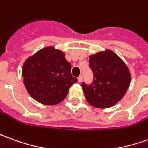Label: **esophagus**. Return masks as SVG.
<instances>
[{"mask_svg": "<svg viewBox=\"0 0 148 148\" xmlns=\"http://www.w3.org/2000/svg\"><path fill=\"white\" fill-rule=\"evenodd\" d=\"M82 78H83V76H82V74H81L79 77H77V80H78V82H81L82 80Z\"/></svg>", "mask_w": 148, "mask_h": 148, "instance_id": "1", "label": "esophagus"}]
</instances>
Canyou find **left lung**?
<instances>
[{
    "label": "left lung",
    "mask_w": 148,
    "mask_h": 148,
    "mask_svg": "<svg viewBox=\"0 0 148 148\" xmlns=\"http://www.w3.org/2000/svg\"><path fill=\"white\" fill-rule=\"evenodd\" d=\"M94 79L91 84L82 83L85 98L90 105L108 108L119 102L131 83V74L126 64L110 49L89 58Z\"/></svg>",
    "instance_id": "left-lung-1"
}]
</instances>
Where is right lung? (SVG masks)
Wrapping results in <instances>:
<instances>
[{"label": "right lung", "mask_w": 148, "mask_h": 148, "mask_svg": "<svg viewBox=\"0 0 148 148\" xmlns=\"http://www.w3.org/2000/svg\"><path fill=\"white\" fill-rule=\"evenodd\" d=\"M71 65L65 53L48 46L28 58L22 68L24 85L38 103L56 105L66 97L69 89L77 82L71 74Z\"/></svg>", "instance_id": "1"}]
</instances>
